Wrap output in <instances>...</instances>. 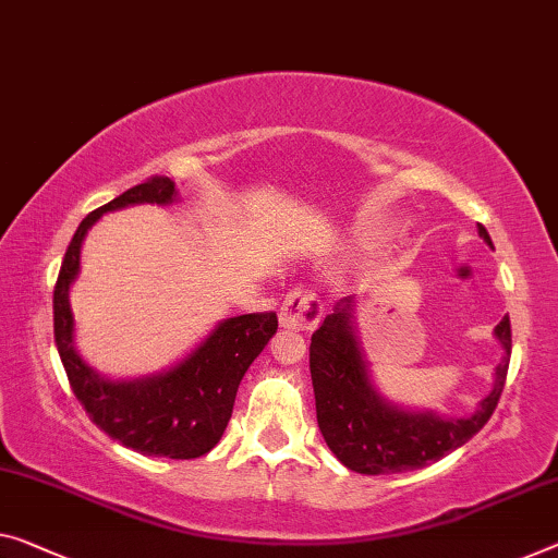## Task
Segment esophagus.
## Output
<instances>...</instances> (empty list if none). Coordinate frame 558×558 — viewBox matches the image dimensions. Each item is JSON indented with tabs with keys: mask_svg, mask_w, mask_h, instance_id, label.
<instances>
[{
	"mask_svg": "<svg viewBox=\"0 0 558 558\" xmlns=\"http://www.w3.org/2000/svg\"><path fill=\"white\" fill-rule=\"evenodd\" d=\"M324 314V306L319 299H316L312 291L299 287L294 291H289L284 304H281L279 312V324L284 329H294V331H308L319 324Z\"/></svg>",
	"mask_w": 558,
	"mask_h": 558,
	"instance_id": "34e87169",
	"label": "esophagus"
}]
</instances>
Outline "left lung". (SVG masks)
Returning a JSON list of instances; mask_svg holds the SVG:
<instances>
[{
	"label": "left lung",
	"instance_id": "1",
	"mask_svg": "<svg viewBox=\"0 0 558 558\" xmlns=\"http://www.w3.org/2000/svg\"><path fill=\"white\" fill-rule=\"evenodd\" d=\"M488 246L492 236L478 225ZM354 296L339 299L322 327L312 333V368L316 422L327 447L356 474H401L439 461L482 432L504 391L511 356L509 316L496 324L494 337L504 349L494 368V387L478 401L474 414L447 416L434 409H407L376 389L364 349L356 337Z\"/></svg>",
	"mask_w": 558,
	"mask_h": 558
}]
</instances>
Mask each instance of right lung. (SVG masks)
<instances>
[{
	"label": "right lung",
	"instance_id": "right-lung-1",
	"mask_svg": "<svg viewBox=\"0 0 558 558\" xmlns=\"http://www.w3.org/2000/svg\"><path fill=\"white\" fill-rule=\"evenodd\" d=\"M174 202H179L174 182L169 177H151L82 219L66 246L54 287V341L74 397L101 432L144 457L196 459L219 444L246 368L277 333V314L221 319L190 354L165 372L111 379L84 362L76 351L70 304L72 284L80 277L84 236L101 214L134 204L169 207Z\"/></svg>",
	"mask_w": 558,
	"mask_h": 558
}]
</instances>
